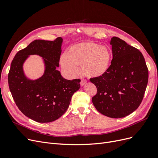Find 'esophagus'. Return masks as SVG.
<instances>
[{
  "label": "esophagus",
  "mask_w": 158,
  "mask_h": 158,
  "mask_svg": "<svg viewBox=\"0 0 158 158\" xmlns=\"http://www.w3.org/2000/svg\"><path fill=\"white\" fill-rule=\"evenodd\" d=\"M85 83H86V81H85V80H81V82H80V85L81 86H83V85H84L85 84Z\"/></svg>",
  "instance_id": "1"
}]
</instances>
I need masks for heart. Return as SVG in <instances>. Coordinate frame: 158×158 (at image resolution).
<instances>
[{
    "label": "heart",
    "mask_w": 158,
    "mask_h": 158,
    "mask_svg": "<svg viewBox=\"0 0 158 158\" xmlns=\"http://www.w3.org/2000/svg\"><path fill=\"white\" fill-rule=\"evenodd\" d=\"M112 52L106 46L95 42L84 41L70 46L62 56L60 64L66 73L74 75L80 66L82 73L89 78L106 74L111 66Z\"/></svg>",
    "instance_id": "1"
}]
</instances>
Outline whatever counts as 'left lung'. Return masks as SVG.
Returning <instances> with one entry per match:
<instances>
[{"label": "left lung", "mask_w": 158, "mask_h": 158, "mask_svg": "<svg viewBox=\"0 0 158 158\" xmlns=\"http://www.w3.org/2000/svg\"><path fill=\"white\" fill-rule=\"evenodd\" d=\"M113 59L102 77L91 78L97 88L92 103L107 117H125L139 107L146 89L148 70L142 52L117 37L110 41Z\"/></svg>", "instance_id": "obj_1"}]
</instances>
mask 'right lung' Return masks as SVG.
Here are the masks:
<instances>
[{
    "instance_id": "obj_1",
    "label": "right lung",
    "mask_w": 158,
    "mask_h": 158,
    "mask_svg": "<svg viewBox=\"0 0 158 158\" xmlns=\"http://www.w3.org/2000/svg\"><path fill=\"white\" fill-rule=\"evenodd\" d=\"M63 40H37L19 51L12 61L8 80L10 91L21 112L38 123H50L68 109L73 95L80 88V80H69L56 69L59 66ZM42 57L44 74L31 80L25 75L23 66L30 55Z\"/></svg>"
}]
</instances>
